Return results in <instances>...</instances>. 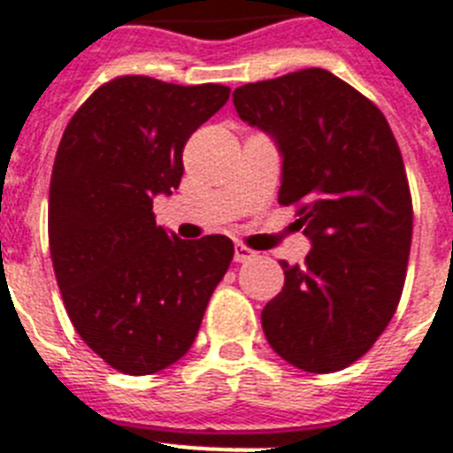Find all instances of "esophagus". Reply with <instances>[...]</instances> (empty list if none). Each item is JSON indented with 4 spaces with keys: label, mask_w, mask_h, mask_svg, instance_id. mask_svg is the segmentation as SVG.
<instances>
[{
    "label": "esophagus",
    "mask_w": 453,
    "mask_h": 453,
    "mask_svg": "<svg viewBox=\"0 0 453 453\" xmlns=\"http://www.w3.org/2000/svg\"><path fill=\"white\" fill-rule=\"evenodd\" d=\"M256 257H257L256 250L246 249L244 244L234 246V262H250V260H256Z\"/></svg>",
    "instance_id": "obj_1"
}]
</instances>
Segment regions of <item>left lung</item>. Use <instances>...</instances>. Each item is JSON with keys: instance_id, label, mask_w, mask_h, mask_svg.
<instances>
[{"instance_id": "1", "label": "left lung", "mask_w": 453, "mask_h": 453, "mask_svg": "<svg viewBox=\"0 0 453 453\" xmlns=\"http://www.w3.org/2000/svg\"><path fill=\"white\" fill-rule=\"evenodd\" d=\"M237 115L283 158L280 204H299L311 250L262 309L269 345L292 366L334 373L366 355L401 299L412 200L385 115L325 68L237 87Z\"/></svg>"}]
</instances>
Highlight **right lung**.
Instances as JSON below:
<instances>
[{"instance_id": "right-lung-1", "label": "right lung", "mask_w": 453, "mask_h": 453, "mask_svg": "<svg viewBox=\"0 0 453 453\" xmlns=\"http://www.w3.org/2000/svg\"><path fill=\"white\" fill-rule=\"evenodd\" d=\"M227 98L223 85L124 75L98 87L62 135L48 204L57 285L80 338L121 373L181 359L230 267V239H180L151 209L180 186L186 140Z\"/></svg>"}]
</instances>
